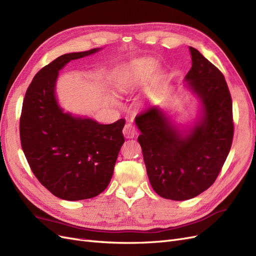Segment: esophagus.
Wrapping results in <instances>:
<instances>
[{
  "label": "esophagus",
  "mask_w": 256,
  "mask_h": 256,
  "mask_svg": "<svg viewBox=\"0 0 256 256\" xmlns=\"http://www.w3.org/2000/svg\"><path fill=\"white\" fill-rule=\"evenodd\" d=\"M122 134L128 138H132L136 134V126L132 122H127L125 127L122 129Z\"/></svg>",
  "instance_id": "34e87169"
}]
</instances>
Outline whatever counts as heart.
<instances>
[{
    "label": "heart",
    "instance_id": "obj_1",
    "mask_svg": "<svg viewBox=\"0 0 256 256\" xmlns=\"http://www.w3.org/2000/svg\"><path fill=\"white\" fill-rule=\"evenodd\" d=\"M157 64L154 60H136L134 63L126 67L124 70L120 74L118 79V90L126 92H129L131 88H134L136 85L145 80L156 70Z\"/></svg>",
    "mask_w": 256,
    "mask_h": 256
}]
</instances>
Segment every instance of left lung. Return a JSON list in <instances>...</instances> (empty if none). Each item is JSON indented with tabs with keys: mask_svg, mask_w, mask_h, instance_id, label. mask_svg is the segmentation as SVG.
I'll return each instance as SVG.
<instances>
[{
	"mask_svg": "<svg viewBox=\"0 0 256 256\" xmlns=\"http://www.w3.org/2000/svg\"><path fill=\"white\" fill-rule=\"evenodd\" d=\"M192 67L186 76L203 104V118L182 136L157 106L136 116L138 138L147 175L161 198L184 200L214 182L234 136L233 104L223 74L196 48H189Z\"/></svg>",
	"mask_w": 256,
	"mask_h": 256,
	"instance_id": "1",
	"label": "left lung"
}]
</instances>
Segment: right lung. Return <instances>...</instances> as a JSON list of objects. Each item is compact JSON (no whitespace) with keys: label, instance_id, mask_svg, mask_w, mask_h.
<instances>
[{"label":"right lung","instance_id":"add662e5","mask_svg":"<svg viewBox=\"0 0 256 256\" xmlns=\"http://www.w3.org/2000/svg\"><path fill=\"white\" fill-rule=\"evenodd\" d=\"M92 49L60 56L38 72L23 99L20 140L28 166L53 196L67 200L100 194L109 184L125 138V120L102 125L74 118L58 104L54 88L60 69Z\"/></svg>","mask_w":256,"mask_h":256}]
</instances>
